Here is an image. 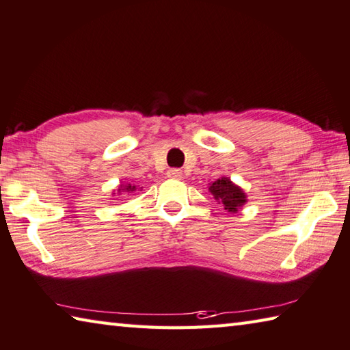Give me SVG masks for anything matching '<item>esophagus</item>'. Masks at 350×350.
I'll return each mask as SVG.
<instances>
[{
	"label": "esophagus",
	"instance_id": "34e87169",
	"mask_svg": "<svg viewBox=\"0 0 350 350\" xmlns=\"http://www.w3.org/2000/svg\"><path fill=\"white\" fill-rule=\"evenodd\" d=\"M167 176L170 177V179H180L182 177V171L179 168H170L167 171Z\"/></svg>",
	"mask_w": 350,
	"mask_h": 350
}]
</instances>
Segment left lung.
Returning <instances> with one entry per match:
<instances>
[{"mask_svg":"<svg viewBox=\"0 0 350 350\" xmlns=\"http://www.w3.org/2000/svg\"><path fill=\"white\" fill-rule=\"evenodd\" d=\"M208 191L213 194L215 202L221 203L226 211L231 214L237 213L239 209L247 202L243 188L236 185V183L226 176H221L220 179L209 183Z\"/></svg>","mask_w":350,"mask_h":350,"instance_id":"8db88e82","label":"left lung"}]
</instances>
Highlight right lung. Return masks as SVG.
<instances>
[{
    "label": "right lung",
    "mask_w": 350,
    "mask_h": 350,
    "mask_svg": "<svg viewBox=\"0 0 350 350\" xmlns=\"http://www.w3.org/2000/svg\"><path fill=\"white\" fill-rule=\"evenodd\" d=\"M136 191H142V188L139 189L136 185H133V183H120L116 191H114L113 194L120 196L122 193H136Z\"/></svg>",
    "instance_id": "right-lung-1"
}]
</instances>
